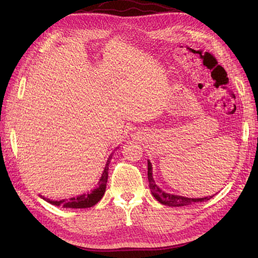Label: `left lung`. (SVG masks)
I'll list each match as a JSON object with an SVG mask.
<instances>
[{
    "mask_svg": "<svg viewBox=\"0 0 258 258\" xmlns=\"http://www.w3.org/2000/svg\"><path fill=\"white\" fill-rule=\"evenodd\" d=\"M147 178L148 182H150V188L152 195L155 197V199L160 202L161 204L169 206V207H182V206H188V205H192L195 203H201V202H205L213 198L211 197H205V198H200V199H192V198H186L182 196H177V195H171L168 194L156 184L154 177H153V166L150 160H147Z\"/></svg>",
    "mask_w": 258,
    "mask_h": 258,
    "instance_id": "8db88e82",
    "label": "left lung"
}]
</instances>
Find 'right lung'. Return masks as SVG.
<instances>
[{
	"label": "right lung",
	"mask_w": 258,
	"mask_h": 258,
	"mask_svg": "<svg viewBox=\"0 0 258 258\" xmlns=\"http://www.w3.org/2000/svg\"><path fill=\"white\" fill-rule=\"evenodd\" d=\"M112 159V155L108 157L107 161H106V164L104 167V170L101 174V178L98 182V187H96L93 190H91V192L88 194H84L81 196H77L75 198H71L69 200L63 199L60 201H52L50 199H46L45 197L40 196L39 197L42 198L43 200L47 201L48 203L52 205H55V206H62L64 208H90L94 205H96L97 203L102 199L104 192H105V188H106V182H107V175H108V164H110Z\"/></svg>",
	"instance_id": "1"
}]
</instances>
